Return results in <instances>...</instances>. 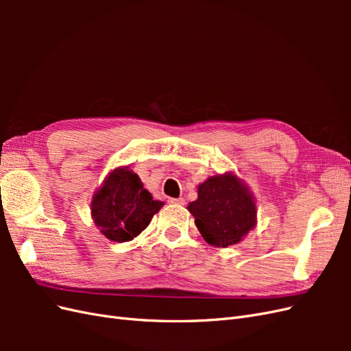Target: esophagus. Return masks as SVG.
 Returning <instances> with one entry per match:
<instances>
[{
  "label": "esophagus",
  "mask_w": 351,
  "mask_h": 351,
  "mask_svg": "<svg viewBox=\"0 0 351 351\" xmlns=\"http://www.w3.org/2000/svg\"><path fill=\"white\" fill-rule=\"evenodd\" d=\"M169 204H174V205H184L186 200L183 197H177V199H168Z\"/></svg>",
  "instance_id": "34e87169"
}]
</instances>
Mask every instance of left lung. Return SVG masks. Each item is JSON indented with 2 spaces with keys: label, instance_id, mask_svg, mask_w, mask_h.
<instances>
[{
  "label": "left lung",
  "instance_id": "obj_1",
  "mask_svg": "<svg viewBox=\"0 0 351 351\" xmlns=\"http://www.w3.org/2000/svg\"><path fill=\"white\" fill-rule=\"evenodd\" d=\"M187 209L209 244L227 247L237 244L256 222V206L247 187L234 174L214 176L197 189V199Z\"/></svg>",
  "mask_w": 351,
  "mask_h": 351
}]
</instances>
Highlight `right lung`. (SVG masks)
Instances as JSON below:
<instances>
[{"mask_svg": "<svg viewBox=\"0 0 351 351\" xmlns=\"http://www.w3.org/2000/svg\"><path fill=\"white\" fill-rule=\"evenodd\" d=\"M164 202L154 200L141 178L129 168L107 177L92 202V217L102 234L112 241H129L149 226Z\"/></svg>", "mask_w": 351, "mask_h": 351, "instance_id": "add662e5", "label": "right lung"}]
</instances>
